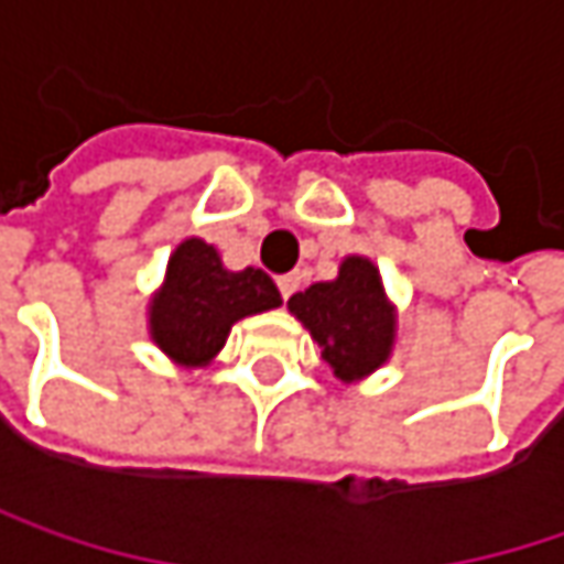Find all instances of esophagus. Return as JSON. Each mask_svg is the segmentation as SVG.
<instances>
[{
	"instance_id": "obj_1",
	"label": "esophagus",
	"mask_w": 564,
	"mask_h": 564,
	"mask_svg": "<svg viewBox=\"0 0 564 564\" xmlns=\"http://www.w3.org/2000/svg\"><path fill=\"white\" fill-rule=\"evenodd\" d=\"M278 286H281V296L283 300H290L300 286H303V274L300 271H293V274H283V278H278Z\"/></svg>"
}]
</instances>
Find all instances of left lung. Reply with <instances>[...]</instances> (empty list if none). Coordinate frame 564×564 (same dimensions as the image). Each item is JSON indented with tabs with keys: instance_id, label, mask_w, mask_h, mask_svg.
Returning a JSON list of instances; mask_svg holds the SVG:
<instances>
[{
	"instance_id": "8db88e82",
	"label": "left lung",
	"mask_w": 564,
	"mask_h": 564,
	"mask_svg": "<svg viewBox=\"0 0 564 564\" xmlns=\"http://www.w3.org/2000/svg\"><path fill=\"white\" fill-rule=\"evenodd\" d=\"M286 306L313 332L338 380H360L389 357L395 318L382 296L380 271L367 258H345L338 281L313 283Z\"/></svg>"
}]
</instances>
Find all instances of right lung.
Returning <instances> with one entry per match:
<instances>
[{
	"mask_svg": "<svg viewBox=\"0 0 564 564\" xmlns=\"http://www.w3.org/2000/svg\"><path fill=\"white\" fill-rule=\"evenodd\" d=\"M274 306H281V290L261 268L226 271L214 246L187 239L152 300V341L172 360L197 367L226 345L232 322Z\"/></svg>",
	"mask_w": 564,
	"mask_h": 564,
	"instance_id": "right-lung-1",
	"label": "right lung"
}]
</instances>
